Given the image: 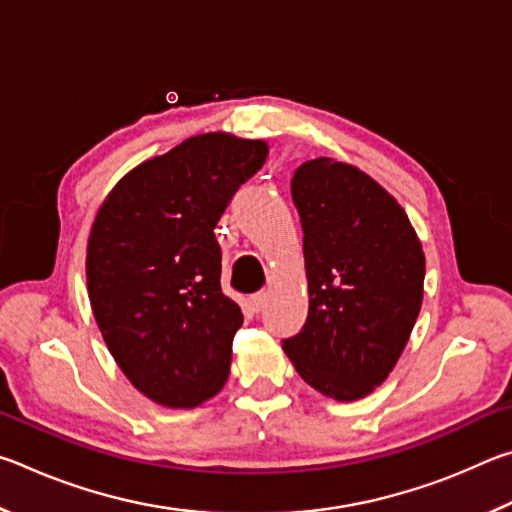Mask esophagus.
Masks as SVG:
<instances>
[{"label": "esophagus", "instance_id": "34e87169", "mask_svg": "<svg viewBox=\"0 0 512 512\" xmlns=\"http://www.w3.org/2000/svg\"><path fill=\"white\" fill-rule=\"evenodd\" d=\"M250 302H253V307L259 311L264 305H266V291H257L250 296Z\"/></svg>", "mask_w": 512, "mask_h": 512}]
</instances>
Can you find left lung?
Wrapping results in <instances>:
<instances>
[{
    "label": "left lung",
    "mask_w": 512,
    "mask_h": 512,
    "mask_svg": "<svg viewBox=\"0 0 512 512\" xmlns=\"http://www.w3.org/2000/svg\"><path fill=\"white\" fill-rule=\"evenodd\" d=\"M291 198L305 235L309 314L282 348L318 393L359 400L395 368L420 314L422 244L402 205L352 164H300Z\"/></svg>",
    "instance_id": "8db88e82"
}]
</instances>
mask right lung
<instances>
[{
  "instance_id": "right-lung-1",
  "label": "right lung",
  "mask_w": 512,
  "mask_h": 512,
  "mask_svg": "<svg viewBox=\"0 0 512 512\" xmlns=\"http://www.w3.org/2000/svg\"><path fill=\"white\" fill-rule=\"evenodd\" d=\"M266 155L262 140L189 137L126 173L92 223L94 318L121 372L162 406L192 409L228 379L244 316L221 291L214 228Z\"/></svg>"
}]
</instances>
